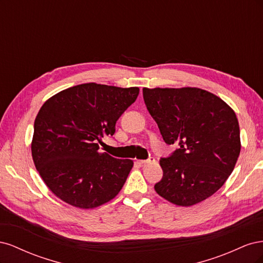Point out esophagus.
<instances>
[{
	"label": "esophagus",
	"mask_w": 263,
	"mask_h": 263,
	"mask_svg": "<svg viewBox=\"0 0 263 263\" xmlns=\"http://www.w3.org/2000/svg\"><path fill=\"white\" fill-rule=\"evenodd\" d=\"M140 164H147V163H151V162H155V158L154 157H150L148 159H146V160H139L138 161Z\"/></svg>",
	"instance_id": "34e87169"
}]
</instances>
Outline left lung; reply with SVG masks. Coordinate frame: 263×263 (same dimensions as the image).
Wrapping results in <instances>:
<instances>
[{
    "label": "left lung",
    "instance_id": "left-lung-1",
    "mask_svg": "<svg viewBox=\"0 0 263 263\" xmlns=\"http://www.w3.org/2000/svg\"><path fill=\"white\" fill-rule=\"evenodd\" d=\"M145 104L166 145L179 148L160 159L162 179L156 192L180 206L200 203L218 191L240 154L234 110L216 95L197 87L142 89Z\"/></svg>",
    "mask_w": 263,
    "mask_h": 263
}]
</instances>
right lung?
<instances>
[{"instance_id": "add662e5", "label": "right lung", "mask_w": 263, "mask_h": 263, "mask_svg": "<svg viewBox=\"0 0 263 263\" xmlns=\"http://www.w3.org/2000/svg\"><path fill=\"white\" fill-rule=\"evenodd\" d=\"M138 87L79 84L53 95L39 109L31 155L46 185L60 200L93 209L114 198L133 168L129 159L100 153L117 119L136 101Z\"/></svg>"}]
</instances>
